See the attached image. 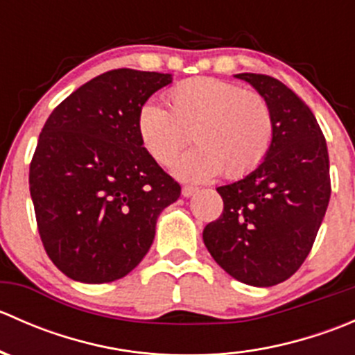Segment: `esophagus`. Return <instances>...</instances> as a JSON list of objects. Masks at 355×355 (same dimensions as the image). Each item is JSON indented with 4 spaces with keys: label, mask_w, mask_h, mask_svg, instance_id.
<instances>
[{
    "label": "esophagus",
    "mask_w": 355,
    "mask_h": 355,
    "mask_svg": "<svg viewBox=\"0 0 355 355\" xmlns=\"http://www.w3.org/2000/svg\"><path fill=\"white\" fill-rule=\"evenodd\" d=\"M198 191L199 189L194 187V185H184V187H182V196H184V198H191V196H194Z\"/></svg>",
    "instance_id": "1"
}]
</instances>
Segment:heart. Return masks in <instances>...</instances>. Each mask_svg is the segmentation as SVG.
Returning <instances> with one entry per match:
<instances>
[{
  "label": "heart",
  "instance_id": "heart-1",
  "mask_svg": "<svg viewBox=\"0 0 355 355\" xmlns=\"http://www.w3.org/2000/svg\"><path fill=\"white\" fill-rule=\"evenodd\" d=\"M170 111L146 103L137 113L142 148L161 166H170L192 132L198 148L173 164L178 177L204 180L223 171L241 178L256 170L270 153L275 120L263 94L235 82L194 77L166 92Z\"/></svg>",
  "mask_w": 355,
  "mask_h": 355
}]
</instances>
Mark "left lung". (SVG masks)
<instances>
[{"mask_svg": "<svg viewBox=\"0 0 355 355\" xmlns=\"http://www.w3.org/2000/svg\"><path fill=\"white\" fill-rule=\"evenodd\" d=\"M235 77L270 103L273 144L252 173L216 189L223 213L206 225L202 239L235 280L273 287L288 280L313 249L330 202V159L316 116L295 92L270 75Z\"/></svg>", "mask_w": 355, "mask_h": 355, "instance_id": "obj_1", "label": "left lung"}]
</instances>
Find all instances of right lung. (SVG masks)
Listing matches in <instances>:
<instances>
[{
	"mask_svg": "<svg viewBox=\"0 0 355 355\" xmlns=\"http://www.w3.org/2000/svg\"><path fill=\"white\" fill-rule=\"evenodd\" d=\"M168 73L116 68L71 92L46 120L28 189L46 254L68 278L108 284L148 254L180 184L142 148L137 113Z\"/></svg>",
	"mask_w": 355,
	"mask_h": 355,
	"instance_id": "1",
	"label": "right lung"
}]
</instances>
